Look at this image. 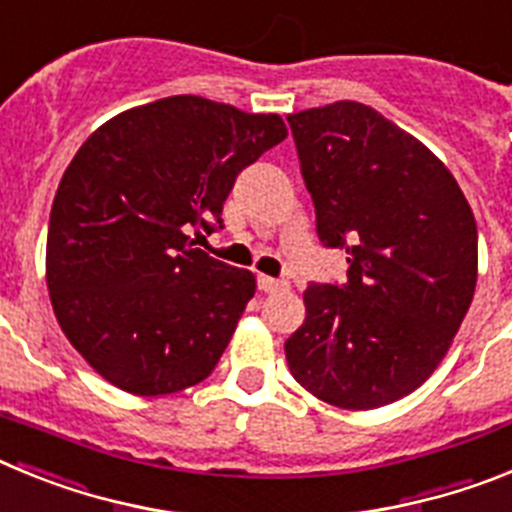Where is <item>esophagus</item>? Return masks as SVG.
<instances>
[{
  "mask_svg": "<svg viewBox=\"0 0 512 512\" xmlns=\"http://www.w3.org/2000/svg\"><path fill=\"white\" fill-rule=\"evenodd\" d=\"M287 287L289 284L284 282V279H271V277H264V274L259 277V289L261 292H266V295H271V292H282V289Z\"/></svg>",
  "mask_w": 512,
  "mask_h": 512,
  "instance_id": "esophagus-1",
  "label": "esophagus"
}]
</instances>
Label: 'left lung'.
Returning a JSON list of instances; mask_svg holds the SVG:
<instances>
[{"instance_id": "obj_1", "label": "left lung", "mask_w": 512, "mask_h": 512, "mask_svg": "<svg viewBox=\"0 0 512 512\" xmlns=\"http://www.w3.org/2000/svg\"><path fill=\"white\" fill-rule=\"evenodd\" d=\"M318 238L348 253L346 284H310L289 372L318 400L372 410L418 390L477 287V223L451 171L361 102L287 115Z\"/></svg>"}]
</instances>
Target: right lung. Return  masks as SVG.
<instances>
[{
	"mask_svg": "<svg viewBox=\"0 0 512 512\" xmlns=\"http://www.w3.org/2000/svg\"><path fill=\"white\" fill-rule=\"evenodd\" d=\"M284 138L279 115L179 94L120 112L76 151L51 207L45 279L99 377L140 397L210 377L256 279L187 233L223 228L235 176Z\"/></svg>",
	"mask_w": 512,
	"mask_h": 512,
	"instance_id": "obj_1",
	"label": "right lung"
}]
</instances>
